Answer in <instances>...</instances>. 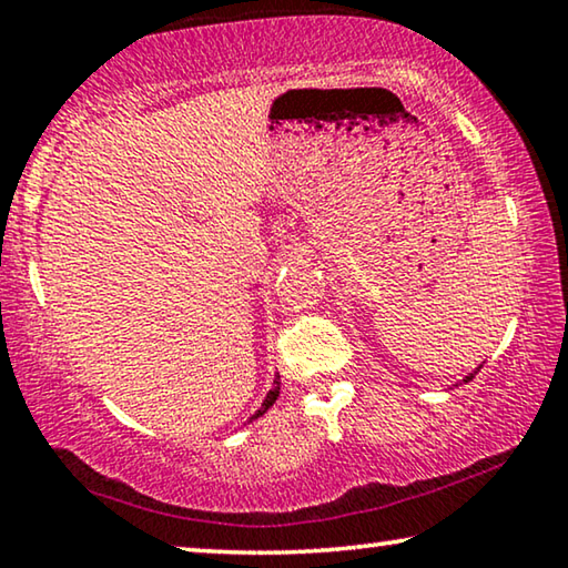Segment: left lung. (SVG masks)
<instances>
[{
	"mask_svg": "<svg viewBox=\"0 0 568 568\" xmlns=\"http://www.w3.org/2000/svg\"><path fill=\"white\" fill-rule=\"evenodd\" d=\"M473 376H475V374H470V376H465V379H463V382H470V379H473Z\"/></svg>",
	"mask_w": 568,
	"mask_h": 568,
	"instance_id": "1",
	"label": "left lung"
}]
</instances>
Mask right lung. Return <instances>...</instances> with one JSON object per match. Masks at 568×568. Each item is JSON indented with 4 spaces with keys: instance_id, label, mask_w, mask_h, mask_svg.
<instances>
[{
    "instance_id": "obj_1",
    "label": "right lung",
    "mask_w": 568,
    "mask_h": 568,
    "mask_svg": "<svg viewBox=\"0 0 568 568\" xmlns=\"http://www.w3.org/2000/svg\"><path fill=\"white\" fill-rule=\"evenodd\" d=\"M277 397H281V382L275 379V386H273V389L267 392V397H265V402H263V407H260L255 414H252L250 422H252V419H257V417H263V414H265L270 407H273V404H275V399H277Z\"/></svg>"
}]
</instances>
